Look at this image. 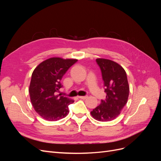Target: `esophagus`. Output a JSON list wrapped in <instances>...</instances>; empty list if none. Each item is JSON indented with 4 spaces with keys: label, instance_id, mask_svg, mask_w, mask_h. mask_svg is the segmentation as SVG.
I'll list each match as a JSON object with an SVG mask.
<instances>
[{
    "label": "esophagus",
    "instance_id": "esophagus-1",
    "mask_svg": "<svg viewBox=\"0 0 161 161\" xmlns=\"http://www.w3.org/2000/svg\"><path fill=\"white\" fill-rule=\"evenodd\" d=\"M78 97H79V99H86L88 98V96H79Z\"/></svg>",
    "mask_w": 161,
    "mask_h": 161
}]
</instances>
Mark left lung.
Wrapping results in <instances>:
<instances>
[{"label":"left lung","mask_w":161,"mask_h":161,"mask_svg":"<svg viewBox=\"0 0 161 161\" xmlns=\"http://www.w3.org/2000/svg\"><path fill=\"white\" fill-rule=\"evenodd\" d=\"M102 78L104 82L106 97L92 111L96 120L108 121L115 119L128 102L130 87L125 70L114 61L97 58Z\"/></svg>","instance_id":"1"}]
</instances>
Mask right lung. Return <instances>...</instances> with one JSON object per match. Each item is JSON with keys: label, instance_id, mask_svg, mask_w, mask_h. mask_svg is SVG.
<instances>
[{"label": "right lung", "instance_id": "obj_1", "mask_svg": "<svg viewBox=\"0 0 161 161\" xmlns=\"http://www.w3.org/2000/svg\"><path fill=\"white\" fill-rule=\"evenodd\" d=\"M77 61L51 58L40 63L33 70L29 92L34 109L42 118L57 121L69 114V105L74 101L56 93L62 87L60 80L63 76Z\"/></svg>", "mask_w": 161, "mask_h": 161}]
</instances>
